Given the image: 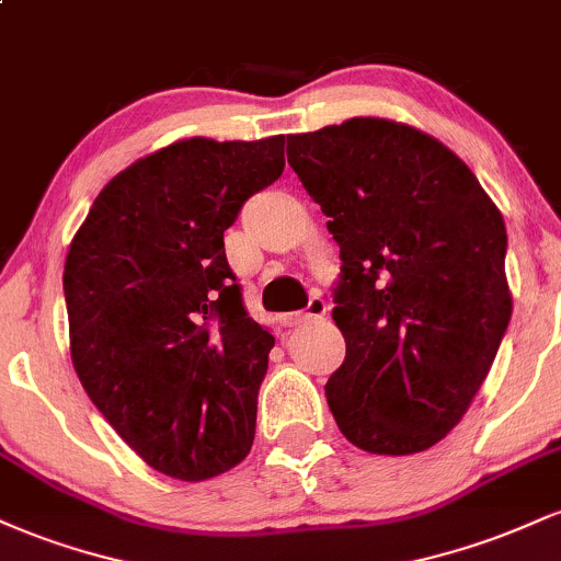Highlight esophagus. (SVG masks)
Here are the masks:
<instances>
[{
  "label": "esophagus",
  "instance_id": "1",
  "mask_svg": "<svg viewBox=\"0 0 561 561\" xmlns=\"http://www.w3.org/2000/svg\"><path fill=\"white\" fill-rule=\"evenodd\" d=\"M327 311H330V306H327V300L321 298V295H313V298L308 300L306 311L287 313V317H285V324H287V327H300V324H308V321L324 319V317H327Z\"/></svg>",
  "mask_w": 561,
  "mask_h": 561
}]
</instances>
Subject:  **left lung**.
Here are the masks:
<instances>
[{
	"label": "left lung",
	"mask_w": 561,
	"mask_h": 561,
	"mask_svg": "<svg viewBox=\"0 0 561 561\" xmlns=\"http://www.w3.org/2000/svg\"><path fill=\"white\" fill-rule=\"evenodd\" d=\"M287 160L343 261L334 422L369 454H420L467 414L506 334L504 218L465 160L396 121L293 134Z\"/></svg>",
	"instance_id": "8db88e82"
}]
</instances>
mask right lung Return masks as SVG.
Returning a JSON list of instances; mask_svg holds the SVG:
<instances>
[{
    "label": "right lung",
    "instance_id": "add662e5",
    "mask_svg": "<svg viewBox=\"0 0 561 561\" xmlns=\"http://www.w3.org/2000/svg\"><path fill=\"white\" fill-rule=\"evenodd\" d=\"M282 171L285 137L173 141L121 171L70 242L76 375L169 478H216L253 446L274 337L248 317L224 231Z\"/></svg>",
    "mask_w": 561,
    "mask_h": 561
}]
</instances>
